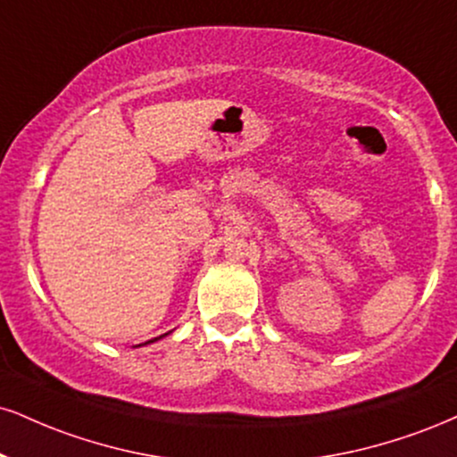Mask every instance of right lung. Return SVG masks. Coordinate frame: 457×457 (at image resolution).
<instances>
[{
	"label": "right lung",
	"mask_w": 457,
	"mask_h": 457,
	"mask_svg": "<svg viewBox=\"0 0 457 457\" xmlns=\"http://www.w3.org/2000/svg\"><path fill=\"white\" fill-rule=\"evenodd\" d=\"M163 337H166V334H163ZM159 338H162V337H159ZM155 340H157V338H153V340H148V343H155ZM148 343H145V345H148Z\"/></svg>",
	"instance_id": "right-lung-1"
}]
</instances>
